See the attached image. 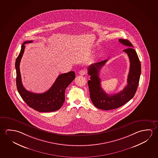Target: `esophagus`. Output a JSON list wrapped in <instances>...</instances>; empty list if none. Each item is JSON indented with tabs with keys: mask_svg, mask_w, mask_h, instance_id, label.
I'll return each mask as SVG.
<instances>
[{
	"mask_svg": "<svg viewBox=\"0 0 158 158\" xmlns=\"http://www.w3.org/2000/svg\"><path fill=\"white\" fill-rule=\"evenodd\" d=\"M86 74V70L85 69H81V70H80V72H79V74L81 75H85Z\"/></svg>",
	"mask_w": 158,
	"mask_h": 158,
	"instance_id": "34e87169",
	"label": "esophagus"
}]
</instances>
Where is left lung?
Listing matches in <instances>:
<instances>
[{
    "instance_id": "obj_1",
    "label": "left lung",
    "mask_w": 158,
    "mask_h": 158,
    "mask_svg": "<svg viewBox=\"0 0 158 158\" xmlns=\"http://www.w3.org/2000/svg\"><path fill=\"white\" fill-rule=\"evenodd\" d=\"M119 42L127 46L124 49L129 57L130 68L127 79V85L123 90L114 95L106 94L101 86L99 72L107 60L91 64L88 67V74L90 80L88 81L90 97L94 106L98 109L110 110L118 108L132 99L136 93L141 73V65L137 52L132 44L126 39H119Z\"/></svg>"
}]
</instances>
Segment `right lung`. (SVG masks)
Listing matches in <instances>:
<instances>
[{
	"mask_svg": "<svg viewBox=\"0 0 158 158\" xmlns=\"http://www.w3.org/2000/svg\"><path fill=\"white\" fill-rule=\"evenodd\" d=\"M32 42L29 41L23 42L20 52L16 60V82L18 91L26 104L37 111L47 112L57 111L60 109L64 102L65 90L75 79V72L71 71L59 75L51 88L44 93H34L26 90L21 81L20 63L25 48V44Z\"/></svg>",
	"mask_w": 158,
	"mask_h": 158,
	"instance_id": "1",
	"label": "right lung"
}]
</instances>
